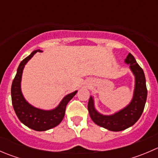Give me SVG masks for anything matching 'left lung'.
<instances>
[{
  "mask_svg": "<svg viewBox=\"0 0 158 158\" xmlns=\"http://www.w3.org/2000/svg\"><path fill=\"white\" fill-rule=\"evenodd\" d=\"M135 76L133 98L128 106L111 115H103L94 107L92 97L89 98L88 110L92 120L96 125L112 131H120L132 126L140 118L147 100L148 90L144 73L133 55L129 53L125 60Z\"/></svg>",
  "mask_w": 158,
  "mask_h": 158,
  "instance_id": "1",
  "label": "left lung"
}]
</instances>
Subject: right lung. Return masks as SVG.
<instances>
[{
    "label": "right lung",
    "instance_id": "obj_1",
    "mask_svg": "<svg viewBox=\"0 0 158 158\" xmlns=\"http://www.w3.org/2000/svg\"><path fill=\"white\" fill-rule=\"evenodd\" d=\"M37 52L42 51L40 49L34 50L20 62L11 85V99L13 107L19 120L28 128L38 131H43L57 126L62 122L64 118L66 106L77 91L66 95L56 109L49 111L36 109L30 105L22 95L20 82L24 66Z\"/></svg>",
    "mask_w": 158,
    "mask_h": 158
}]
</instances>
